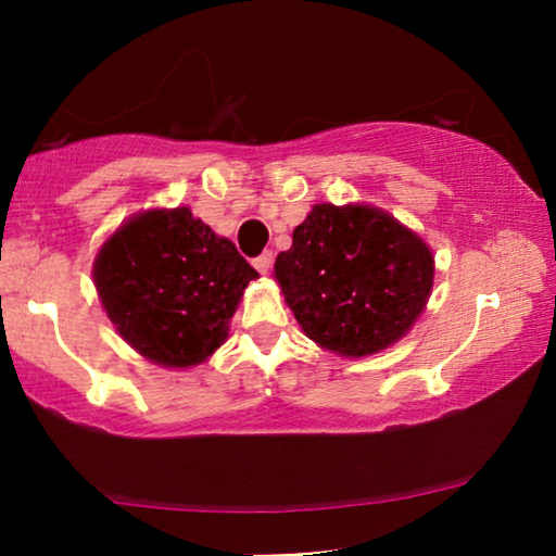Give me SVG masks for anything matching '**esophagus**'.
Here are the masks:
<instances>
[{"label": "esophagus", "instance_id": "obj_1", "mask_svg": "<svg viewBox=\"0 0 556 556\" xmlns=\"http://www.w3.org/2000/svg\"><path fill=\"white\" fill-rule=\"evenodd\" d=\"M273 257H276V255H273L270 250H265L263 255H257L255 261H253V265L257 268V273H263V276H265V273H268V270L273 268Z\"/></svg>", "mask_w": 556, "mask_h": 556}]
</instances>
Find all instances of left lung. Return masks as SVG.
Wrapping results in <instances>:
<instances>
[{
  "label": "left lung",
  "instance_id": "obj_1",
  "mask_svg": "<svg viewBox=\"0 0 556 556\" xmlns=\"http://www.w3.org/2000/svg\"><path fill=\"white\" fill-rule=\"evenodd\" d=\"M432 253L382 210L316 204L276 257L295 321L329 352L367 356L405 337L432 288Z\"/></svg>",
  "mask_w": 556,
  "mask_h": 556
}]
</instances>
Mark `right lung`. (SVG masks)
<instances>
[{
  "instance_id": "add662e5",
  "label": "right lung",
  "mask_w": 556,
  "mask_h": 556,
  "mask_svg": "<svg viewBox=\"0 0 556 556\" xmlns=\"http://www.w3.org/2000/svg\"><path fill=\"white\" fill-rule=\"evenodd\" d=\"M93 278L121 337L164 367H192L227 339L257 270L187 207L151 210L105 240Z\"/></svg>"
}]
</instances>
